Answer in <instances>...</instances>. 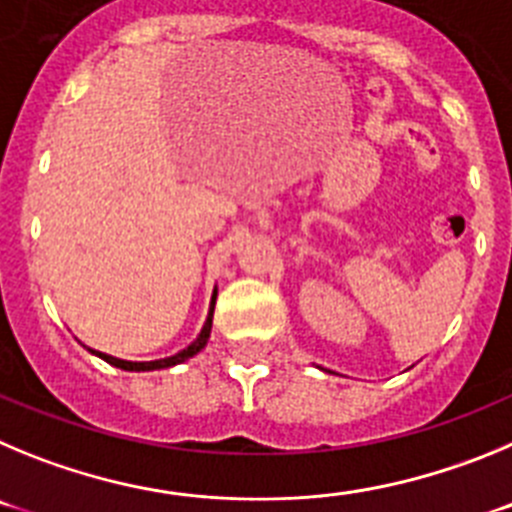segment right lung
Returning <instances> with one entry per match:
<instances>
[{"instance_id": "right-lung-1", "label": "right lung", "mask_w": 512, "mask_h": 512, "mask_svg": "<svg viewBox=\"0 0 512 512\" xmlns=\"http://www.w3.org/2000/svg\"><path fill=\"white\" fill-rule=\"evenodd\" d=\"M214 303H216V290L214 296H211V306H209V316H206L204 321V329H201V334L193 339L191 344H188L186 349H181L178 354H173V357H165V359H153V362H130V359H119V357H112V354H104V352H96V349H89V352H94L96 357H101L104 362H109V365L119 367V370H130V372H150V370H165V367H173V365H181V362H186V359H191L193 354H199L201 349L206 347V342H209L211 336V321H214Z\"/></svg>"}]
</instances>
